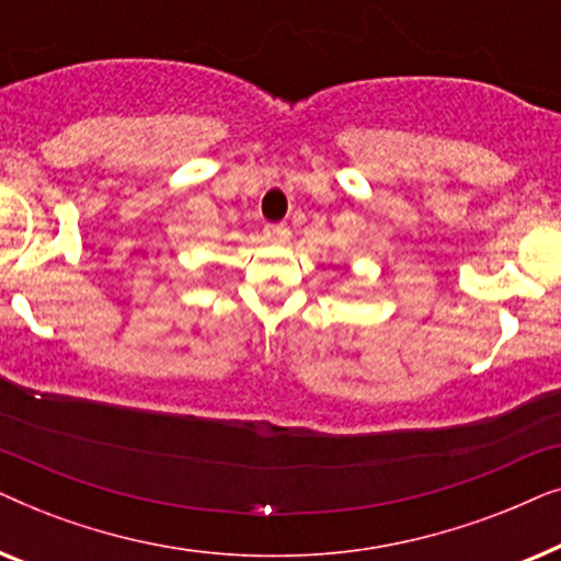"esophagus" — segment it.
Masks as SVG:
<instances>
[{"mask_svg": "<svg viewBox=\"0 0 561 561\" xmlns=\"http://www.w3.org/2000/svg\"><path fill=\"white\" fill-rule=\"evenodd\" d=\"M263 234H265V240H271V242H286L290 237V229L286 225H267L263 229Z\"/></svg>", "mask_w": 561, "mask_h": 561, "instance_id": "obj_1", "label": "esophagus"}]
</instances>
